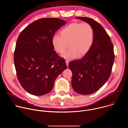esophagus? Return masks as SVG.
Wrapping results in <instances>:
<instances>
[{"mask_svg":"<svg viewBox=\"0 0 128 128\" xmlns=\"http://www.w3.org/2000/svg\"><path fill=\"white\" fill-rule=\"evenodd\" d=\"M65 62H66V64L67 66H68V64H69V61L68 60H66Z\"/></svg>","mask_w":128,"mask_h":128,"instance_id":"esophagus-1","label":"esophagus"}]
</instances>
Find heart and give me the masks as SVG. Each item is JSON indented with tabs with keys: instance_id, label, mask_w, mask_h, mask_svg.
Listing matches in <instances>:
<instances>
[{
	"instance_id": "obj_1",
	"label": "heart",
	"mask_w": 128,
	"mask_h": 128,
	"mask_svg": "<svg viewBox=\"0 0 128 128\" xmlns=\"http://www.w3.org/2000/svg\"><path fill=\"white\" fill-rule=\"evenodd\" d=\"M60 34L53 36L52 43L54 50L61 54L66 51L69 45L68 50L62 55L64 59H74L84 56L93 44L94 30L88 23H72L64 28Z\"/></svg>"
}]
</instances>
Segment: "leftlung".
I'll use <instances>...</instances> for the list:
<instances>
[{"mask_svg": "<svg viewBox=\"0 0 128 128\" xmlns=\"http://www.w3.org/2000/svg\"><path fill=\"white\" fill-rule=\"evenodd\" d=\"M92 26L94 38L93 45L82 59L71 61V85L76 92L92 94L100 89L110 76L114 60V46L103 27L87 17H76Z\"/></svg>", "mask_w": 128, "mask_h": 128, "instance_id": "1", "label": "left lung"}]
</instances>
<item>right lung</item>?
I'll use <instances>...</instances> for the list:
<instances>
[{"mask_svg":"<svg viewBox=\"0 0 128 128\" xmlns=\"http://www.w3.org/2000/svg\"><path fill=\"white\" fill-rule=\"evenodd\" d=\"M66 22L42 18L27 26L18 37L14 52L16 76L29 93L42 96L53 88L57 76L67 68L65 61L54 50L52 40Z\"/></svg>","mask_w":128,"mask_h":128,"instance_id":"add662e5","label":"right lung"}]
</instances>
